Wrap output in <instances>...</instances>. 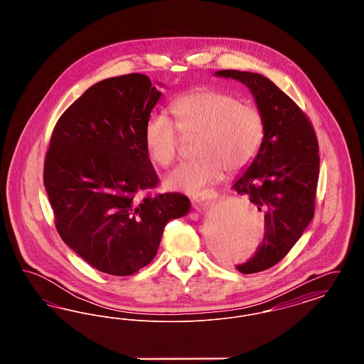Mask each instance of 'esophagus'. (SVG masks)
<instances>
[{"mask_svg": "<svg viewBox=\"0 0 364 364\" xmlns=\"http://www.w3.org/2000/svg\"><path fill=\"white\" fill-rule=\"evenodd\" d=\"M203 200V193H195L193 196H192V202H193V205H198V203H200Z\"/></svg>", "mask_w": 364, "mask_h": 364, "instance_id": "34e87169", "label": "esophagus"}]
</instances>
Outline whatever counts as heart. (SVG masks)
<instances>
[{
    "label": "heart",
    "mask_w": 364,
    "mask_h": 364,
    "mask_svg": "<svg viewBox=\"0 0 364 364\" xmlns=\"http://www.w3.org/2000/svg\"><path fill=\"white\" fill-rule=\"evenodd\" d=\"M176 124L165 114H154L144 129L149 156L161 168H169L178 154L180 134L196 136V159L181 164L166 178L172 190L196 192L217 181L225 169L237 173L259 151L264 122L259 109L215 88H200L172 104Z\"/></svg>",
    "instance_id": "b5f03b06"
}]
</instances>
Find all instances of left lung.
Instances as JSON below:
<instances>
[{
  "instance_id": "8db88e82",
  "label": "left lung",
  "mask_w": 364,
  "mask_h": 364,
  "mask_svg": "<svg viewBox=\"0 0 364 364\" xmlns=\"http://www.w3.org/2000/svg\"><path fill=\"white\" fill-rule=\"evenodd\" d=\"M215 76L242 82L263 116L259 151L232 188L264 213V236L255 255L237 266L259 273L282 259L311 223L319 177L318 140L303 110L259 73L218 70Z\"/></svg>"
}]
</instances>
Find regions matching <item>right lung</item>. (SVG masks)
<instances>
[{
  "mask_svg": "<svg viewBox=\"0 0 364 364\" xmlns=\"http://www.w3.org/2000/svg\"><path fill=\"white\" fill-rule=\"evenodd\" d=\"M161 95L146 75L109 77L86 90L53 131L43 184L57 232L106 274L147 266L166 224L190 211L183 193H143L158 184L144 129Z\"/></svg>",
  "mask_w": 364,
  "mask_h": 364,
  "instance_id": "right-lung-1",
  "label": "right lung"
}]
</instances>
